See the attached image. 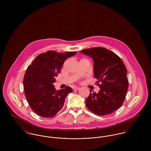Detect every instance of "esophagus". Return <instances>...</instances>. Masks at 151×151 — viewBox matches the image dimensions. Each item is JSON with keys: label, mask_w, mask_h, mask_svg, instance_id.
Here are the masks:
<instances>
[{"label": "esophagus", "mask_w": 151, "mask_h": 151, "mask_svg": "<svg viewBox=\"0 0 151 151\" xmlns=\"http://www.w3.org/2000/svg\"><path fill=\"white\" fill-rule=\"evenodd\" d=\"M79 89H80L79 87H74V88H73V90L74 91H78V90H79Z\"/></svg>", "instance_id": "1"}]
</instances>
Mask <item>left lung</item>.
<instances>
[{"label": "left lung", "instance_id": "1", "mask_svg": "<svg viewBox=\"0 0 151 151\" xmlns=\"http://www.w3.org/2000/svg\"><path fill=\"white\" fill-rule=\"evenodd\" d=\"M92 58L94 77L100 88L96 93L90 91L86 104L92 112L100 116L116 111L122 105L129 88L127 68L114 52L102 47L80 52Z\"/></svg>", "mask_w": 151, "mask_h": 151}]
</instances>
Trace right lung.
<instances>
[{"label": "right lung", "mask_w": 151, "mask_h": 151, "mask_svg": "<svg viewBox=\"0 0 151 151\" xmlns=\"http://www.w3.org/2000/svg\"><path fill=\"white\" fill-rule=\"evenodd\" d=\"M76 53L47 51L37 56L28 67L23 79L24 92L28 104L38 115L52 117L63 107L65 99L73 89L67 86L57 91L53 84L65 60Z\"/></svg>", "instance_id": "right-lung-1"}]
</instances>
